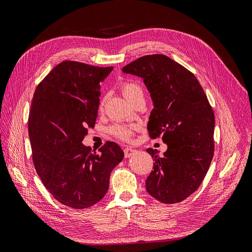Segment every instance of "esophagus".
Returning a JSON list of instances; mask_svg holds the SVG:
<instances>
[{"label": "esophagus", "instance_id": "1", "mask_svg": "<svg viewBox=\"0 0 252 252\" xmlns=\"http://www.w3.org/2000/svg\"><path fill=\"white\" fill-rule=\"evenodd\" d=\"M135 152H136L135 149H132L130 147H127V148L124 149V156H125V158H130V157H132L135 154Z\"/></svg>", "mask_w": 252, "mask_h": 252}]
</instances>
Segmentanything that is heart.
Segmentation results:
<instances>
[{
  "mask_svg": "<svg viewBox=\"0 0 252 252\" xmlns=\"http://www.w3.org/2000/svg\"><path fill=\"white\" fill-rule=\"evenodd\" d=\"M121 88H122V93H123L124 96L127 98L128 102H130L135 95L142 94V89L136 85V84H133V83H124ZM134 129H135L134 126L117 124V125H113L110 128V132L120 140L129 141L131 139Z\"/></svg>",
  "mask_w": 252,
  "mask_h": 252,
  "instance_id": "heart-1",
  "label": "heart"
}]
</instances>
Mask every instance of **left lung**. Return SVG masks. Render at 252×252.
Returning a JSON list of instances; mask_svg holds the SVG:
<instances>
[{
    "mask_svg": "<svg viewBox=\"0 0 252 252\" xmlns=\"http://www.w3.org/2000/svg\"><path fill=\"white\" fill-rule=\"evenodd\" d=\"M142 78L154 109L147 129L152 139L162 135L163 156L152 148L154 170L146 180L147 192L158 201H184L200 187L215 151V114L193 73L164 55L139 58L122 69Z\"/></svg>",
    "mask_w": 252,
    "mask_h": 252,
    "instance_id": "1",
    "label": "left lung"
}]
</instances>
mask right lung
<instances>
[{"mask_svg": "<svg viewBox=\"0 0 252 252\" xmlns=\"http://www.w3.org/2000/svg\"><path fill=\"white\" fill-rule=\"evenodd\" d=\"M112 69L64 61L33 94L28 132L34 168L53 197L74 209L103 199L112 169L124 158L113 142L98 149L100 154L82 144L87 128L95 123L101 82Z\"/></svg>", "mask_w": 252, "mask_h": 252, "instance_id": "1", "label": "right lung"}]
</instances>
